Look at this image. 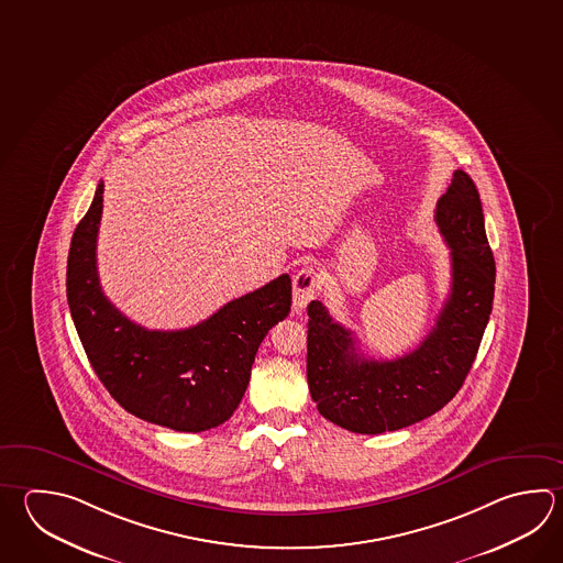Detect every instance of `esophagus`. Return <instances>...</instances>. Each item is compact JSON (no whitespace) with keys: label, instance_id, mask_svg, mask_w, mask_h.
<instances>
[{"label":"esophagus","instance_id":"obj_1","mask_svg":"<svg viewBox=\"0 0 563 563\" xmlns=\"http://www.w3.org/2000/svg\"><path fill=\"white\" fill-rule=\"evenodd\" d=\"M317 288H319V276L314 268L307 266L298 271L292 278V307L297 312H302L308 302L317 297Z\"/></svg>","mask_w":563,"mask_h":563}]
</instances>
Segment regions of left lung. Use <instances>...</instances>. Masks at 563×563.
Instances as JSON below:
<instances>
[{"label":"left lung","mask_w":563,"mask_h":563,"mask_svg":"<svg viewBox=\"0 0 563 563\" xmlns=\"http://www.w3.org/2000/svg\"><path fill=\"white\" fill-rule=\"evenodd\" d=\"M434 221L450 246L452 285L415 351L394 361L364 358L352 330L320 300L308 305V390L332 424L356 434L394 432L442 410L466 380L492 312L496 263L476 185L464 170H454Z\"/></svg>","instance_id":"8db88e82"}]
</instances>
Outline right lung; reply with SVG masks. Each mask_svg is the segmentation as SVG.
Instances as JSON below:
<instances>
[{
  "mask_svg": "<svg viewBox=\"0 0 563 563\" xmlns=\"http://www.w3.org/2000/svg\"><path fill=\"white\" fill-rule=\"evenodd\" d=\"M101 211L103 180L67 256V302L99 380L129 415L151 424L177 432L223 424L243 400L261 342L290 312V276L234 298L191 329H143L121 314L99 285Z\"/></svg>",
  "mask_w": 563,
  "mask_h": 563,
  "instance_id": "right-lung-1",
  "label": "right lung"
}]
</instances>
